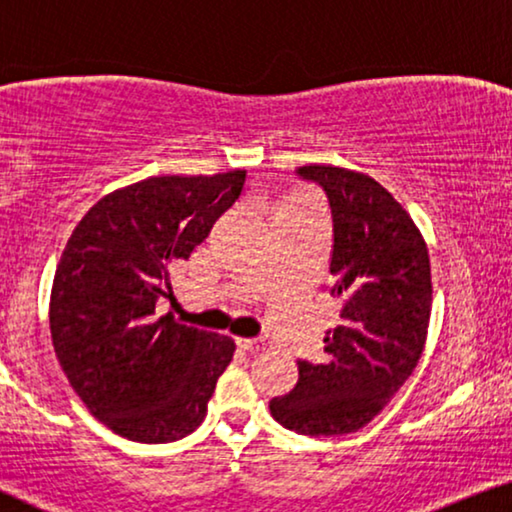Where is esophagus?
Returning a JSON list of instances; mask_svg holds the SVG:
<instances>
[{
	"label": "esophagus",
	"mask_w": 512,
	"mask_h": 512,
	"mask_svg": "<svg viewBox=\"0 0 512 512\" xmlns=\"http://www.w3.org/2000/svg\"><path fill=\"white\" fill-rule=\"evenodd\" d=\"M239 345L243 349H248V352H262L264 349V338H239Z\"/></svg>",
	"instance_id": "obj_1"
}]
</instances>
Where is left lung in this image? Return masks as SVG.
<instances>
[{"instance_id": "obj_1", "label": "left lung", "mask_w": 512, "mask_h": 512, "mask_svg": "<svg viewBox=\"0 0 512 512\" xmlns=\"http://www.w3.org/2000/svg\"><path fill=\"white\" fill-rule=\"evenodd\" d=\"M326 190L333 216L331 294L340 324L324 335V363L299 361V381L271 416L312 437L368 425L418 365L432 310L430 255L402 204L368 174L299 167Z\"/></svg>"}]
</instances>
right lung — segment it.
I'll use <instances>...</instances> for the list:
<instances>
[{
	"mask_svg": "<svg viewBox=\"0 0 512 512\" xmlns=\"http://www.w3.org/2000/svg\"><path fill=\"white\" fill-rule=\"evenodd\" d=\"M246 170L167 174L117 188L68 239L50 294V333L61 370L114 434L142 444L200 427L216 381L234 356L230 335L158 317L170 271L207 239L241 195Z\"/></svg>",
	"mask_w": 512,
	"mask_h": 512,
	"instance_id": "1",
	"label": "right lung"
}]
</instances>
